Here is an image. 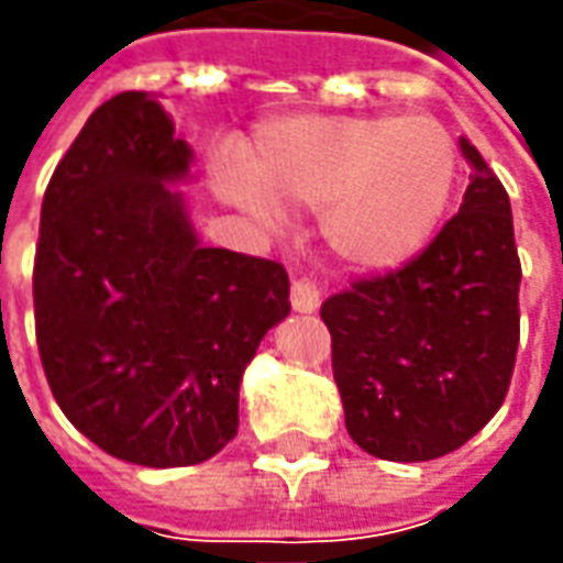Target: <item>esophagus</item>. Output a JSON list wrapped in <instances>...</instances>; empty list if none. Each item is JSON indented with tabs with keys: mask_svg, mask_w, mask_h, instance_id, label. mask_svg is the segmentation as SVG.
<instances>
[{
	"mask_svg": "<svg viewBox=\"0 0 563 563\" xmlns=\"http://www.w3.org/2000/svg\"><path fill=\"white\" fill-rule=\"evenodd\" d=\"M320 298H323L320 286L313 280H308V277L296 280L292 283V289H289V301H292V308H296L298 313L317 311V308H320Z\"/></svg>",
	"mask_w": 563,
	"mask_h": 563,
	"instance_id": "obj_1",
	"label": "esophagus"
}]
</instances>
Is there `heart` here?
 <instances>
[{"label":"heart","mask_w":563,"mask_h":563,"mask_svg":"<svg viewBox=\"0 0 563 563\" xmlns=\"http://www.w3.org/2000/svg\"><path fill=\"white\" fill-rule=\"evenodd\" d=\"M216 187L265 224H280V206L327 209L323 236L345 265L391 271L441 228L456 144L426 117H292L258 135L252 175L218 166Z\"/></svg>","instance_id":"b5f03b06"}]
</instances>
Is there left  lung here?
<instances>
[{"label": "left lung", "instance_id": "1", "mask_svg": "<svg viewBox=\"0 0 563 563\" xmlns=\"http://www.w3.org/2000/svg\"><path fill=\"white\" fill-rule=\"evenodd\" d=\"M459 212L412 262L320 308L345 426L369 456L428 462L503 407L521 339L511 202L474 144Z\"/></svg>", "mask_w": 563, "mask_h": 563}]
</instances>
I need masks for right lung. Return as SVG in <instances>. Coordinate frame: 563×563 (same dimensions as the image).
I'll use <instances>...</instances> for the list:
<instances>
[{"label": "right lung", "mask_w": 563, "mask_h": 563, "mask_svg": "<svg viewBox=\"0 0 563 563\" xmlns=\"http://www.w3.org/2000/svg\"><path fill=\"white\" fill-rule=\"evenodd\" d=\"M194 153L147 91L98 107L45 187L33 265L42 369L104 453L147 468L212 459L240 378L289 313L277 262L200 246L181 181Z\"/></svg>", "instance_id": "right-lung-1"}]
</instances>
